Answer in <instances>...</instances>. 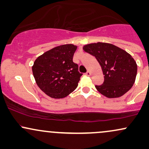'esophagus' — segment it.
<instances>
[{
    "label": "esophagus",
    "instance_id": "1",
    "mask_svg": "<svg viewBox=\"0 0 149 149\" xmlns=\"http://www.w3.org/2000/svg\"><path fill=\"white\" fill-rule=\"evenodd\" d=\"M85 74H86V75H87V76H90V75H91V73H90V71H87V72H86V73H85Z\"/></svg>",
    "mask_w": 149,
    "mask_h": 149
}]
</instances>
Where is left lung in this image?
I'll return each mask as SVG.
<instances>
[{"mask_svg": "<svg viewBox=\"0 0 149 149\" xmlns=\"http://www.w3.org/2000/svg\"><path fill=\"white\" fill-rule=\"evenodd\" d=\"M83 49L95 56L102 67L104 81L102 85H95L102 95L116 98L130 90L136 78L137 65L129 53L106 42L88 44Z\"/></svg>", "mask_w": 149, "mask_h": 149, "instance_id": "left-lung-1", "label": "left lung"}]
</instances>
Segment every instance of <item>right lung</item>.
<instances>
[{
    "label": "right lung",
    "instance_id": "1",
    "mask_svg": "<svg viewBox=\"0 0 149 149\" xmlns=\"http://www.w3.org/2000/svg\"><path fill=\"white\" fill-rule=\"evenodd\" d=\"M77 46L63 45L47 51L34 61L32 71L38 86L49 97L64 98L78 86L83 73L73 61Z\"/></svg>",
    "mask_w": 149,
    "mask_h": 149
}]
</instances>
